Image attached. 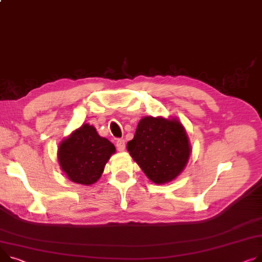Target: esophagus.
Returning <instances> with one entry per match:
<instances>
[{"mask_svg": "<svg viewBox=\"0 0 262 262\" xmlns=\"http://www.w3.org/2000/svg\"><path fill=\"white\" fill-rule=\"evenodd\" d=\"M116 145H117V149L120 151L125 149V141L123 140V139H118L116 142Z\"/></svg>", "mask_w": 262, "mask_h": 262, "instance_id": "1", "label": "esophagus"}]
</instances>
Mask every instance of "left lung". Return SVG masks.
<instances>
[{"label":"left lung","mask_w":262,"mask_h":262,"mask_svg":"<svg viewBox=\"0 0 262 262\" xmlns=\"http://www.w3.org/2000/svg\"><path fill=\"white\" fill-rule=\"evenodd\" d=\"M127 150L152 182L162 184L183 170L190 147L179 121L145 117L139 122Z\"/></svg>","instance_id":"obj_1"}]
</instances>
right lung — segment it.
Returning a JSON list of instances; mask_svg holds the SVG:
<instances>
[{"label":"right lung","instance_id":"1","mask_svg":"<svg viewBox=\"0 0 262 262\" xmlns=\"http://www.w3.org/2000/svg\"><path fill=\"white\" fill-rule=\"evenodd\" d=\"M116 148L96 128L83 124L60 144L59 162L72 181L90 185L98 181Z\"/></svg>","mask_w":262,"mask_h":262}]
</instances>
